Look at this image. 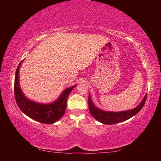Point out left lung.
Instances as JSON below:
<instances>
[{
	"label": "left lung",
	"mask_w": 161,
	"mask_h": 161,
	"mask_svg": "<svg viewBox=\"0 0 161 161\" xmlns=\"http://www.w3.org/2000/svg\"><path fill=\"white\" fill-rule=\"evenodd\" d=\"M146 100V95L143 97V100L141 101V103L138 104L136 108L133 109H130L128 111H122L119 112H114V111H106L100 109L92 102L91 95L89 94V108L92 116L95 119H97L98 121L101 122L103 124L111 125L120 122L124 121L126 120L129 119L136 114H137L141 110V108L145 104Z\"/></svg>",
	"instance_id": "1"
}]
</instances>
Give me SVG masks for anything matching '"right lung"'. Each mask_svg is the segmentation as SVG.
<instances>
[{"label":"right lung","mask_w":161,"mask_h":161,"mask_svg":"<svg viewBox=\"0 0 161 161\" xmlns=\"http://www.w3.org/2000/svg\"><path fill=\"white\" fill-rule=\"evenodd\" d=\"M23 61L18 66L15 77V97L19 108L26 116L40 123L51 124L58 121L65 113L67 97L77 84L65 89L58 99L52 103H42L32 101L24 95L19 83V70Z\"/></svg>","instance_id":"right-lung-1"}]
</instances>
